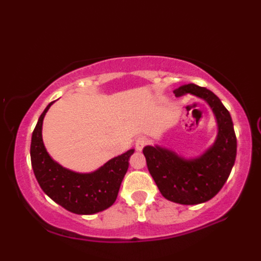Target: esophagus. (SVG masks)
I'll return each instance as SVG.
<instances>
[{
  "label": "esophagus",
  "mask_w": 261,
  "mask_h": 261,
  "mask_svg": "<svg viewBox=\"0 0 261 261\" xmlns=\"http://www.w3.org/2000/svg\"><path fill=\"white\" fill-rule=\"evenodd\" d=\"M146 144H147V140L145 138H139L137 142H135V148H137V151H142Z\"/></svg>",
  "instance_id": "34e87169"
}]
</instances>
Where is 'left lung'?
Segmentation results:
<instances>
[{
    "label": "left lung",
    "mask_w": 261,
    "mask_h": 261,
    "mask_svg": "<svg viewBox=\"0 0 261 261\" xmlns=\"http://www.w3.org/2000/svg\"><path fill=\"white\" fill-rule=\"evenodd\" d=\"M176 97L190 94L208 103L215 115L217 135L214 144L196 158H185L162 146H146L144 155L149 173L166 199L194 205L212 199L229 177L237 158V137L230 114L206 88L184 84L173 90Z\"/></svg>",
    "instance_id": "8db88e82"
}]
</instances>
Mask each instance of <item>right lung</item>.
<instances>
[{"instance_id":"right-lung-1","label":"right lung","mask_w":261,"mask_h":261,"mask_svg":"<svg viewBox=\"0 0 261 261\" xmlns=\"http://www.w3.org/2000/svg\"><path fill=\"white\" fill-rule=\"evenodd\" d=\"M55 102L39 117L32 134L31 162L42 191L63 208L78 215H91L114 204L129 166L132 148L110 159L94 172L80 173L63 167L51 158L42 141V121Z\"/></svg>"}]
</instances>
